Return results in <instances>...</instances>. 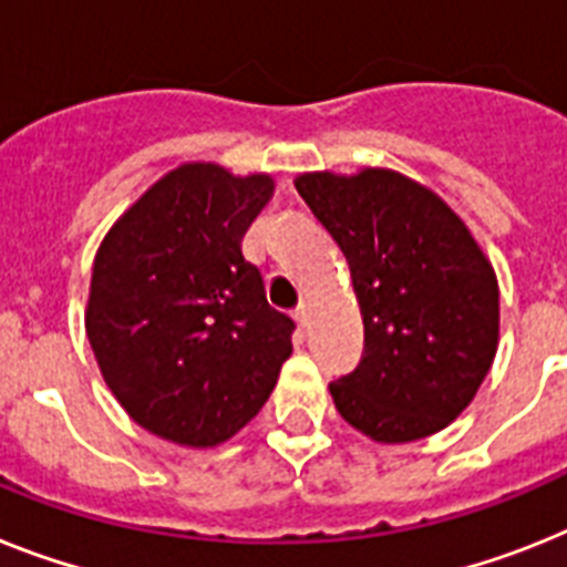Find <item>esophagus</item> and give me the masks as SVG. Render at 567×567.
Instances as JSON below:
<instances>
[{"label": "esophagus", "instance_id": "34e87169", "mask_svg": "<svg viewBox=\"0 0 567 567\" xmlns=\"http://www.w3.org/2000/svg\"><path fill=\"white\" fill-rule=\"evenodd\" d=\"M308 317H311V311H308V306H299L297 311H293V320H297L302 328L308 326Z\"/></svg>", "mask_w": 567, "mask_h": 567}]
</instances>
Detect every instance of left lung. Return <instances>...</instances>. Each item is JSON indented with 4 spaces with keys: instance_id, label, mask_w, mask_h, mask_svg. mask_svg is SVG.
<instances>
[{
    "instance_id": "8db88e82",
    "label": "left lung",
    "mask_w": 567,
    "mask_h": 567,
    "mask_svg": "<svg viewBox=\"0 0 567 567\" xmlns=\"http://www.w3.org/2000/svg\"><path fill=\"white\" fill-rule=\"evenodd\" d=\"M293 184L340 245L363 313V360L328 386L337 412L378 444L435 435L496 357V270L441 195L394 169Z\"/></svg>"
}]
</instances>
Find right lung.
<instances>
[{
  "mask_svg": "<svg viewBox=\"0 0 567 567\" xmlns=\"http://www.w3.org/2000/svg\"><path fill=\"white\" fill-rule=\"evenodd\" d=\"M274 195L268 173L189 161L103 236L85 334L130 417L181 446L225 444L274 392L293 320L274 311L241 239Z\"/></svg>",
  "mask_w": 567,
  "mask_h": 567,
  "instance_id": "right-lung-1",
  "label": "right lung"
}]
</instances>
